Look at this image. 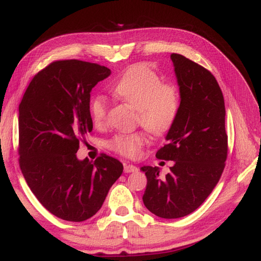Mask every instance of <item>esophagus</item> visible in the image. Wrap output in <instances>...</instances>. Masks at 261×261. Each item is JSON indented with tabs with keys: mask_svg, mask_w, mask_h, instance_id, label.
Segmentation results:
<instances>
[{
	"mask_svg": "<svg viewBox=\"0 0 261 261\" xmlns=\"http://www.w3.org/2000/svg\"><path fill=\"white\" fill-rule=\"evenodd\" d=\"M123 171L124 173H132V172H137L138 168L136 165H132V164H124Z\"/></svg>",
	"mask_w": 261,
	"mask_h": 261,
	"instance_id": "obj_1",
	"label": "esophagus"
}]
</instances>
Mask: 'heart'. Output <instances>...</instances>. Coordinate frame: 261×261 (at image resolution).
I'll return each instance as SVG.
<instances>
[{
    "label": "heart",
    "instance_id": "b5f03b06",
    "mask_svg": "<svg viewBox=\"0 0 261 261\" xmlns=\"http://www.w3.org/2000/svg\"><path fill=\"white\" fill-rule=\"evenodd\" d=\"M118 99L137 110V122L141 123L153 136H163L174 124L179 95L175 86L162 83L161 77L149 65L137 64L129 67L112 86ZM93 123L101 125L107 119L108 105L103 96H95L89 103ZM146 142L145 133L117 135L109 140L108 148L125 158H137Z\"/></svg>",
    "mask_w": 261,
    "mask_h": 261
}]
</instances>
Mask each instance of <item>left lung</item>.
I'll return each instance as SVG.
<instances>
[{
  "label": "left lung",
  "mask_w": 261,
  "mask_h": 261,
  "mask_svg": "<svg viewBox=\"0 0 261 261\" xmlns=\"http://www.w3.org/2000/svg\"><path fill=\"white\" fill-rule=\"evenodd\" d=\"M171 59L179 87V109L156 158L174 161L165 178L158 166H143L146 208L161 218L189 215L203 204L218 183L228 151L225 102L210 70L179 54Z\"/></svg>",
  "instance_id": "left-lung-1"
}]
</instances>
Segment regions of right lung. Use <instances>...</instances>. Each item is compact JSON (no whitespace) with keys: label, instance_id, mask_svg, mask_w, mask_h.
Returning <instances> with one entry per match:
<instances>
[{"label":"right lung","instance_id":"1","mask_svg":"<svg viewBox=\"0 0 261 261\" xmlns=\"http://www.w3.org/2000/svg\"><path fill=\"white\" fill-rule=\"evenodd\" d=\"M98 64L67 59L38 71L18 106V162L46 210L68 222H84L101 208L123 172L117 159L101 154L79 161L76 153L92 131L90 91L110 76Z\"/></svg>","mask_w":261,"mask_h":261}]
</instances>
